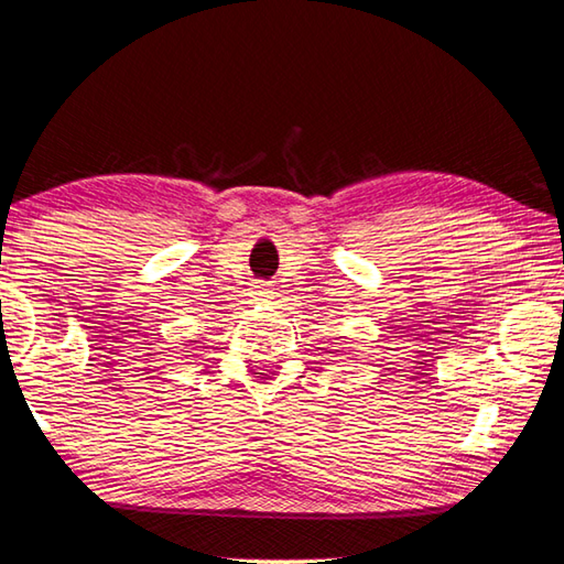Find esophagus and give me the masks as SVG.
<instances>
[{
    "label": "esophagus",
    "mask_w": 564,
    "mask_h": 564,
    "mask_svg": "<svg viewBox=\"0 0 564 564\" xmlns=\"http://www.w3.org/2000/svg\"><path fill=\"white\" fill-rule=\"evenodd\" d=\"M267 285H269V283H261V285H259V289H261V295H263V297H271V295H269L271 291L267 289Z\"/></svg>",
    "instance_id": "esophagus-1"
}]
</instances>
